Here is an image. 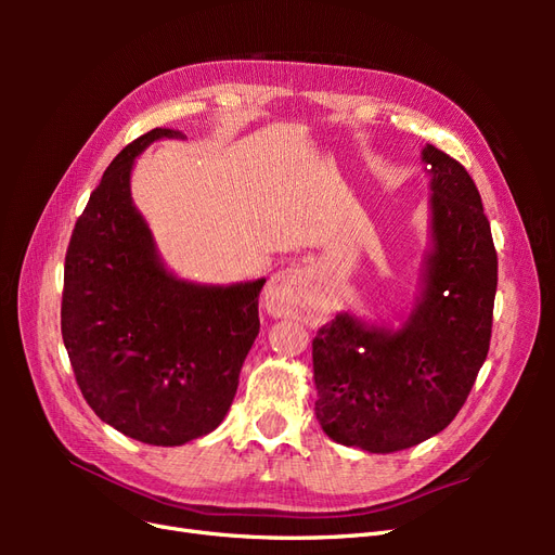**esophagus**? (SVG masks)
<instances>
[{
    "label": "esophagus",
    "instance_id": "obj_1",
    "mask_svg": "<svg viewBox=\"0 0 555 555\" xmlns=\"http://www.w3.org/2000/svg\"><path fill=\"white\" fill-rule=\"evenodd\" d=\"M266 306L278 317L310 314L319 306V294L304 268H287L268 284Z\"/></svg>",
    "mask_w": 555,
    "mask_h": 555
}]
</instances>
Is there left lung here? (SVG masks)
<instances>
[{"label": "left lung", "instance_id": "8db88e82", "mask_svg": "<svg viewBox=\"0 0 555 555\" xmlns=\"http://www.w3.org/2000/svg\"><path fill=\"white\" fill-rule=\"evenodd\" d=\"M433 251L426 289L400 331L340 312L317 331L314 414L331 440L391 453L444 430L489 354L498 255L489 217L465 166L424 147Z\"/></svg>", "mask_w": 555, "mask_h": 555}]
</instances>
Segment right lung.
<instances>
[{"instance_id": "1", "label": "right lung", "mask_w": 555, "mask_h": 555, "mask_svg": "<svg viewBox=\"0 0 555 555\" xmlns=\"http://www.w3.org/2000/svg\"><path fill=\"white\" fill-rule=\"evenodd\" d=\"M173 129L131 141L106 169L64 259L62 340L82 398L129 438L178 447L222 424L259 335L266 280L201 287L166 273L131 204L133 157Z\"/></svg>"}]
</instances>
